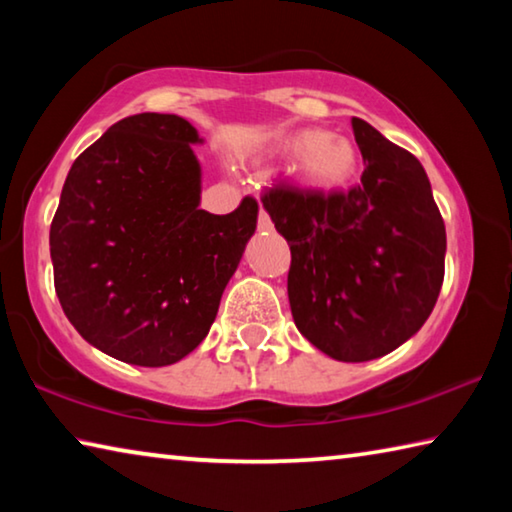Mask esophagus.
Wrapping results in <instances>:
<instances>
[{
  "instance_id": "1",
  "label": "esophagus",
  "mask_w": 512,
  "mask_h": 512,
  "mask_svg": "<svg viewBox=\"0 0 512 512\" xmlns=\"http://www.w3.org/2000/svg\"><path fill=\"white\" fill-rule=\"evenodd\" d=\"M257 228L262 232H271L273 230V223H271V216H268L264 210H259V219H257Z\"/></svg>"
}]
</instances>
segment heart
<instances>
[{"label": "heart", "mask_w": 512, "mask_h": 512, "mask_svg": "<svg viewBox=\"0 0 512 512\" xmlns=\"http://www.w3.org/2000/svg\"><path fill=\"white\" fill-rule=\"evenodd\" d=\"M287 151L296 158L298 176L323 192L345 187L359 169L357 144L339 133L300 131L287 142Z\"/></svg>", "instance_id": "heart-1"}]
</instances>
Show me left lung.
<instances>
[{
	"instance_id": "left-lung-1",
	"label": "left lung",
	"mask_w": 512,
	"mask_h": 512,
	"mask_svg": "<svg viewBox=\"0 0 512 512\" xmlns=\"http://www.w3.org/2000/svg\"><path fill=\"white\" fill-rule=\"evenodd\" d=\"M361 185L318 192L275 185L264 210L291 248L289 305L305 339L336 361L400 348L436 305L447 235L424 167L352 117Z\"/></svg>"
}]
</instances>
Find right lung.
<instances>
[{"mask_svg":"<svg viewBox=\"0 0 512 512\" xmlns=\"http://www.w3.org/2000/svg\"><path fill=\"white\" fill-rule=\"evenodd\" d=\"M187 119L117 121L74 160L49 230L56 296L108 357L160 368L198 348L257 228V201L201 210Z\"/></svg>","mask_w":512,"mask_h":512,"instance_id":"add662e5","label":"right lung"}]
</instances>
